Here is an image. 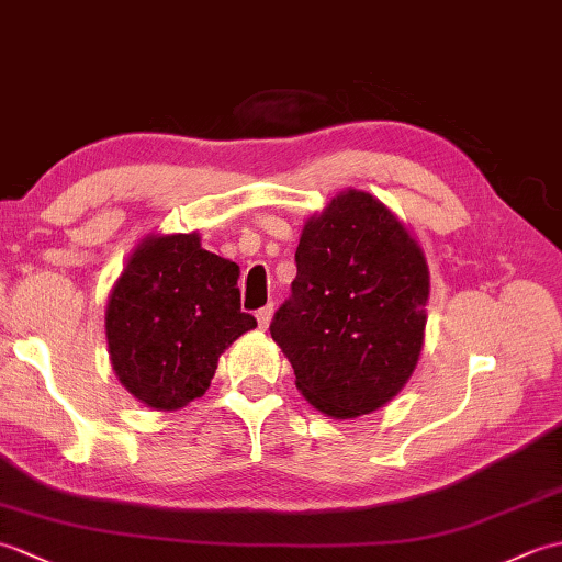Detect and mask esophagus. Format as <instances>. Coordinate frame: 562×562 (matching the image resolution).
Masks as SVG:
<instances>
[{"label":"esophagus","instance_id":"obj_1","mask_svg":"<svg viewBox=\"0 0 562 562\" xmlns=\"http://www.w3.org/2000/svg\"><path fill=\"white\" fill-rule=\"evenodd\" d=\"M270 318H272V306L270 304L258 308V312H256V321H258V328L260 330H266L270 326Z\"/></svg>","mask_w":562,"mask_h":562}]
</instances>
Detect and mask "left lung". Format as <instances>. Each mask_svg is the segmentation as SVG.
<instances>
[{"mask_svg": "<svg viewBox=\"0 0 562 562\" xmlns=\"http://www.w3.org/2000/svg\"><path fill=\"white\" fill-rule=\"evenodd\" d=\"M292 296L270 326L296 389L328 417L379 411L408 384L427 324L429 268L384 202L348 188L304 222Z\"/></svg>", "mask_w": 562, "mask_h": 562, "instance_id": "8db88e82", "label": "left lung"}]
</instances>
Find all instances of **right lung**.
<instances>
[{"mask_svg":"<svg viewBox=\"0 0 562 562\" xmlns=\"http://www.w3.org/2000/svg\"><path fill=\"white\" fill-rule=\"evenodd\" d=\"M238 266L200 234H147L105 304L111 367L151 411H178L210 389L222 352L256 328L241 312Z\"/></svg>","mask_w":562,"mask_h":562,"instance_id":"obj_1","label":"right lung"}]
</instances>
